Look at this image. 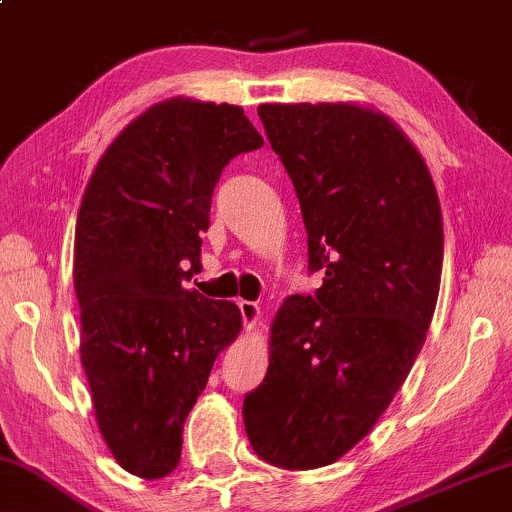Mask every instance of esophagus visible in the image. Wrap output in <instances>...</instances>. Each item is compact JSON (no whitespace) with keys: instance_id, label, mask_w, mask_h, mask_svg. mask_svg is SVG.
I'll return each instance as SVG.
<instances>
[{"instance_id":"obj_1","label":"esophagus","mask_w":512,"mask_h":512,"mask_svg":"<svg viewBox=\"0 0 512 512\" xmlns=\"http://www.w3.org/2000/svg\"><path fill=\"white\" fill-rule=\"evenodd\" d=\"M239 311H242V320H244V327L246 330H254L258 325V320H261V306L254 304V301H239Z\"/></svg>"}]
</instances>
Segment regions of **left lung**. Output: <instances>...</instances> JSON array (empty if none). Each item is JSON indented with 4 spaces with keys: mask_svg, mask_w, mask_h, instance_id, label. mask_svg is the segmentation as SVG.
<instances>
[{
    "mask_svg": "<svg viewBox=\"0 0 512 512\" xmlns=\"http://www.w3.org/2000/svg\"><path fill=\"white\" fill-rule=\"evenodd\" d=\"M299 197L315 296L285 299L261 387L244 396L254 451L285 470L334 463L406 382L437 306L444 227L425 159L358 104H261Z\"/></svg>",
    "mask_w": 512,
    "mask_h": 512,
    "instance_id": "left-lung-1",
    "label": "left lung"
}]
</instances>
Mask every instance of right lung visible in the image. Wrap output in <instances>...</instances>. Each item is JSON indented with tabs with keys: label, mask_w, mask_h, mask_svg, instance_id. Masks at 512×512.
Instances as JSON below:
<instances>
[{
	"label": "right lung",
	"mask_w": 512,
	"mask_h": 512,
	"mask_svg": "<svg viewBox=\"0 0 512 512\" xmlns=\"http://www.w3.org/2000/svg\"><path fill=\"white\" fill-rule=\"evenodd\" d=\"M263 147L239 106L154 104L104 151L75 225L80 361L99 432L130 475L178 468L182 427L242 330L232 301L185 289L223 168Z\"/></svg>",
	"instance_id": "add662e5"
}]
</instances>
